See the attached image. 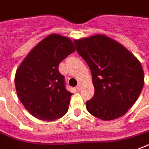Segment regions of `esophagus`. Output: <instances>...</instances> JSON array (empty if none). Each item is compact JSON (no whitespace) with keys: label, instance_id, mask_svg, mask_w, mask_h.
Instances as JSON below:
<instances>
[{"label":"esophagus","instance_id":"obj_1","mask_svg":"<svg viewBox=\"0 0 149 149\" xmlns=\"http://www.w3.org/2000/svg\"><path fill=\"white\" fill-rule=\"evenodd\" d=\"M81 88H82V84H81V83H79V84H78V86L76 87V89L78 91H80Z\"/></svg>","mask_w":149,"mask_h":149}]
</instances>
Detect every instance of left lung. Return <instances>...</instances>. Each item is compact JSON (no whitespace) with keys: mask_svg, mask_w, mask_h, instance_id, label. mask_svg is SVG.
I'll return each instance as SVG.
<instances>
[{"mask_svg":"<svg viewBox=\"0 0 149 149\" xmlns=\"http://www.w3.org/2000/svg\"><path fill=\"white\" fill-rule=\"evenodd\" d=\"M74 43L92 72L95 93L86 102L88 111L104 121L123 116L135 104L144 84L139 60L105 35L74 40Z\"/></svg>","mask_w":149,"mask_h":149,"instance_id":"1","label":"left lung"}]
</instances>
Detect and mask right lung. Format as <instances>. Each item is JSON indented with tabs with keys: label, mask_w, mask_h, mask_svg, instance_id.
<instances>
[{
	"label": "right lung",
	"mask_w": 149,
	"mask_h": 149,
	"mask_svg": "<svg viewBox=\"0 0 149 149\" xmlns=\"http://www.w3.org/2000/svg\"><path fill=\"white\" fill-rule=\"evenodd\" d=\"M75 48L69 37L51 34L30 51L17 69L14 82L19 100L38 119L52 122L67 113L72 93L58 70Z\"/></svg>",
	"instance_id": "obj_1"
}]
</instances>
